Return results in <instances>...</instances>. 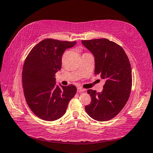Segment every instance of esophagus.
Returning a JSON list of instances; mask_svg holds the SVG:
<instances>
[{"label":"esophagus","mask_w":153,"mask_h":153,"mask_svg":"<svg viewBox=\"0 0 153 153\" xmlns=\"http://www.w3.org/2000/svg\"><path fill=\"white\" fill-rule=\"evenodd\" d=\"M77 92H82V91H85V90L84 88H81V87H79V88H77Z\"/></svg>","instance_id":"esophagus-1"}]
</instances>
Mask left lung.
<instances>
[{"mask_svg":"<svg viewBox=\"0 0 153 153\" xmlns=\"http://www.w3.org/2000/svg\"><path fill=\"white\" fill-rule=\"evenodd\" d=\"M95 57V74L105 80L102 92L88 90L91 102L85 110L100 122L114 118L123 110L132 88V69L126 53L118 44L107 39L82 41Z\"/></svg>","mask_w":153,"mask_h":153,"instance_id":"8db88e82","label":"left lung"}]
</instances>
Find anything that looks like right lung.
<instances>
[{"label":"right lung","mask_w":153,"mask_h":153,"mask_svg":"<svg viewBox=\"0 0 153 153\" xmlns=\"http://www.w3.org/2000/svg\"><path fill=\"white\" fill-rule=\"evenodd\" d=\"M76 41L46 39L33 48L25 60L22 82L30 109L42 120L54 121L65 114L68 105L76 94L74 85L55 84V74L62 68L63 52Z\"/></svg>","instance_id":"add662e5"}]
</instances>
